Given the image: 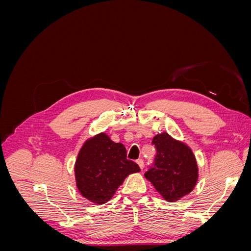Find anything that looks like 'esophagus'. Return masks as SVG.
<instances>
[{
  "label": "esophagus",
  "instance_id": "1",
  "mask_svg": "<svg viewBox=\"0 0 251 251\" xmlns=\"http://www.w3.org/2000/svg\"><path fill=\"white\" fill-rule=\"evenodd\" d=\"M136 162H137V164H138V166H139V168H140V170H143V166H144V162H143V160H142V159H138V160H137V161H136Z\"/></svg>",
  "mask_w": 251,
  "mask_h": 251
}]
</instances>
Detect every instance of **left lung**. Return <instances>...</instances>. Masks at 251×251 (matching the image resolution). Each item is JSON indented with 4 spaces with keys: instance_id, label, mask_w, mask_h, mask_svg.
<instances>
[{
    "instance_id": "1",
    "label": "left lung",
    "mask_w": 251,
    "mask_h": 251,
    "mask_svg": "<svg viewBox=\"0 0 251 251\" xmlns=\"http://www.w3.org/2000/svg\"><path fill=\"white\" fill-rule=\"evenodd\" d=\"M155 168L144 174L156 191L169 202L178 201L191 193L199 177L198 163L186 143L173 138L166 132L154 136Z\"/></svg>"
}]
</instances>
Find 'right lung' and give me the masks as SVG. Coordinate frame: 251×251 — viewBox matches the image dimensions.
<instances>
[{
	"instance_id": "add662e5",
	"label": "right lung",
	"mask_w": 251,
	"mask_h": 251,
	"mask_svg": "<svg viewBox=\"0 0 251 251\" xmlns=\"http://www.w3.org/2000/svg\"><path fill=\"white\" fill-rule=\"evenodd\" d=\"M138 172V164L126 159L124 144L112 141L103 132L82 143L74 164L79 194L98 205L111 200L128 175Z\"/></svg>"
}]
</instances>
